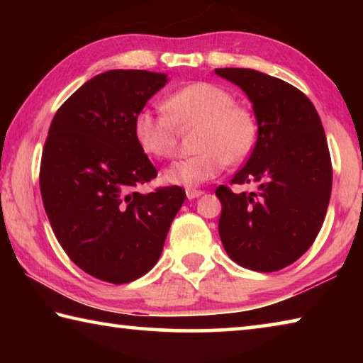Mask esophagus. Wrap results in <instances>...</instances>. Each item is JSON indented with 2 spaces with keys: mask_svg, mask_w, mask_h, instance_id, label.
<instances>
[{
  "mask_svg": "<svg viewBox=\"0 0 363 363\" xmlns=\"http://www.w3.org/2000/svg\"><path fill=\"white\" fill-rule=\"evenodd\" d=\"M186 194H187V199H189V200H194V199H199L200 195H203V190H199V189H187Z\"/></svg>",
  "mask_w": 363,
  "mask_h": 363,
  "instance_id": "esophagus-1",
  "label": "esophagus"
}]
</instances>
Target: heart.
<instances>
[{
    "mask_svg": "<svg viewBox=\"0 0 363 363\" xmlns=\"http://www.w3.org/2000/svg\"><path fill=\"white\" fill-rule=\"evenodd\" d=\"M167 112L143 108L134 116V138L153 158L176 153L177 133L199 128L192 157L174 162L164 171L168 184L196 187L213 179L227 164H240L253 153L259 123L251 107L235 102L229 89L210 82L181 86L164 99Z\"/></svg>",
    "mask_w": 363,
    "mask_h": 363,
    "instance_id": "1",
    "label": "heart"
}]
</instances>
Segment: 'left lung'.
<instances>
[{
	"label": "left lung",
	"instance_id": "1",
	"mask_svg": "<svg viewBox=\"0 0 363 363\" xmlns=\"http://www.w3.org/2000/svg\"><path fill=\"white\" fill-rule=\"evenodd\" d=\"M253 102L259 136L230 186H219V237L232 261L275 272L299 259L318 235L330 203L333 168L314 104L284 79L251 69H216Z\"/></svg>",
	"mask_w": 363,
	"mask_h": 363
}]
</instances>
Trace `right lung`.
<instances>
[{
	"label": "right lung",
	"instance_id": "right-lung-1",
	"mask_svg": "<svg viewBox=\"0 0 363 363\" xmlns=\"http://www.w3.org/2000/svg\"><path fill=\"white\" fill-rule=\"evenodd\" d=\"M167 75L108 70L54 115L40 167L43 205L67 256L93 277L121 285L155 266L186 199L179 186L140 194L157 169L134 138V116Z\"/></svg>",
	"mask_w": 363,
	"mask_h": 363
}]
</instances>
